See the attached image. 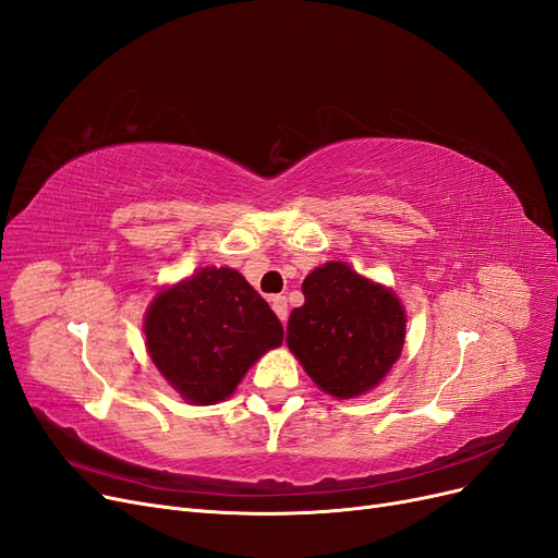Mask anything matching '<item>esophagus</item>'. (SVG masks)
I'll list each match as a JSON object with an SVG mask.
<instances>
[{
  "label": "esophagus",
  "mask_w": 558,
  "mask_h": 558,
  "mask_svg": "<svg viewBox=\"0 0 558 558\" xmlns=\"http://www.w3.org/2000/svg\"><path fill=\"white\" fill-rule=\"evenodd\" d=\"M270 304H272L275 314L279 316V320L286 325V320H288V302H286V298H283V295H275V298L270 300Z\"/></svg>",
  "instance_id": "obj_1"
}]
</instances>
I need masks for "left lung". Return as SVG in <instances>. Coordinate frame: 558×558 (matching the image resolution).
<instances>
[{
    "label": "left lung",
    "instance_id": "8db88e82",
    "mask_svg": "<svg viewBox=\"0 0 558 558\" xmlns=\"http://www.w3.org/2000/svg\"><path fill=\"white\" fill-rule=\"evenodd\" d=\"M302 293L304 304L288 318L286 343L304 372L337 399L376 388L399 360L407 337L399 298L339 260L306 275Z\"/></svg>",
    "mask_w": 558,
    "mask_h": 558
}]
</instances>
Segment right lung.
Instances as JSON below:
<instances>
[{
  "label": "right lung",
  "instance_id": "right-lung-1",
  "mask_svg": "<svg viewBox=\"0 0 558 558\" xmlns=\"http://www.w3.org/2000/svg\"><path fill=\"white\" fill-rule=\"evenodd\" d=\"M145 345L186 403L213 407L283 341L275 312L238 270L201 267L166 286L145 314Z\"/></svg>",
  "mask_w": 558,
  "mask_h": 558
}]
</instances>
